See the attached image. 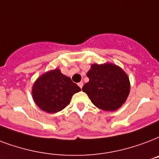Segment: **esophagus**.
<instances>
[{
	"mask_svg": "<svg viewBox=\"0 0 159 159\" xmlns=\"http://www.w3.org/2000/svg\"><path fill=\"white\" fill-rule=\"evenodd\" d=\"M78 86H79V88H81V89H82V87H83V82H79V83H78Z\"/></svg>",
	"mask_w": 159,
	"mask_h": 159,
	"instance_id": "1",
	"label": "esophagus"
}]
</instances>
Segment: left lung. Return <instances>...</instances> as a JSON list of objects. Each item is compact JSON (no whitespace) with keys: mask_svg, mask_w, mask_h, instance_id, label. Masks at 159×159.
Returning <instances> with one entry per match:
<instances>
[{"mask_svg":"<svg viewBox=\"0 0 159 159\" xmlns=\"http://www.w3.org/2000/svg\"><path fill=\"white\" fill-rule=\"evenodd\" d=\"M87 76L89 82L82 87L97 107L116 111L126 102L130 93L128 75L115 64H92Z\"/></svg>","mask_w":159,"mask_h":159,"instance_id":"obj_1","label":"left lung"}]
</instances>
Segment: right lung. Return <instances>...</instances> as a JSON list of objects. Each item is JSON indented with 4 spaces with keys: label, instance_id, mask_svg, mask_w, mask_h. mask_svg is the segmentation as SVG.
Returning a JSON list of instances; mask_svg holds the SVG:
<instances>
[{
    "label": "right lung",
    "instance_id": "add662e5",
    "mask_svg": "<svg viewBox=\"0 0 159 159\" xmlns=\"http://www.w3.org/2000/svg\"><path fill=\"white\" fill-rule=\"evenodd\" d=\"M81 91L71 78L56 68L40 76L32 87V98L40 109L49 113L60 112L71 101L73 94Z\"/></svg>",
    "mask_w": 159,
    "mask_h": 159
}]
</instances>
